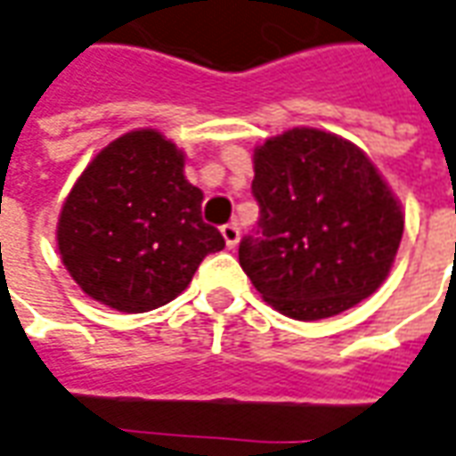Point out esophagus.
Instances as JSON below:
<instances>
[{"mask_svg": "<svg viewBox=\"0 0 456 456\" xmlns=\"http://www.w3.org/2000/svg\"><path fill=\"white\" fill-rule=\"evenodd\" d=\"M222 237L227 241L229 249H234L237 241H240V227H237V224H224V227H222Z\"/></svg>", "mask_w": 456, "mask_h": 456, "instance_id": "34e87169", "label": "esophagus"}]
</instances>
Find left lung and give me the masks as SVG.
I'll return each mask as SVG.
<instances>
[{
  "mask_svg": "<svg viewBox=\"0 0 456 456\" xmlns=\"http://www.w3.org/2000/svg\"><path fill=\"white\" fill-rule=\"evenodd\" d=\"M259 237L240 265L256 292L299 322L342 314L374 294L395 265L404 215L357 144L294 126L254 150Z\"/></svg>",
  "mask_w": 456,
  "mask_h": 456,
  "instance_id": "left-lung-1",
  "label": "left lung"
}]
</instances>
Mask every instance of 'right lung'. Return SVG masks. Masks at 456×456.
<instances>
[{
	"label": "right lung",
	"mask_w": 456,
	"mask_h": 456,
	"mask_svg": "<svg viewBox=\"0 0 456 456\" xmlns=\"http://www.w3.org/2000/svg\"><path fill=\"white\" fill-rule=\"evenodd\" d=\"M202 189L184 176V151L157 129L110 142L61 204L57 247L79 289L139 314L184 292L207 254L224 249L204 224Z\"/></svg>",
	"instance_id": "1"
}]
</instances>
